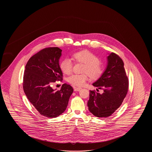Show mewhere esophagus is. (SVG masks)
<instances>
[{
    "instance_id": "1",
    "label": "esophagus",
    "mask_w": 152,
    "mask_h": 152,
    "mask_svg": "<svg viewBox=\"0 0 152 152\" xmlns=\"http://www.w3.org/2000/svg\"><path fill=\"white\" fill-rule=\"evenodd\" d=\"M81 89V88H80V87H75L74 88V91L75 92L76 91H80Z\"/></svg>"
}]
</instances>
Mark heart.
I'll return each mask as SVG.
<instances>
[{"instance_id":"1","label":"heart","mask_w":152,"mask_h":152,"mask_svg":"<svg viewBox=\"0 0 152 152\" xmlns=\"http://www.w3.org/2000/svg\"><path fill=\"white\" fill-rule=\"evenodd\" d=\"M73 58L76 61L85 64L84 72L87 73L92 78L96 79L101 75L102 69L99 64L100 59L91 52L88 50L80 51L73 55ZM60 67L64 73L69 74L72 71V62L69 58H65L60 63ZM88 80L86 74H74L68 78V81L73 86L80 87L84 86Z\"/></svg>"}]
</instances>
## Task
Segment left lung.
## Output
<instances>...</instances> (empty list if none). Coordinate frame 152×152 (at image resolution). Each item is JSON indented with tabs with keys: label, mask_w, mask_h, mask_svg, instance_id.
<instances>
[{
	"label": "left lung",
	"mask_w": 152,
	"mask_h": 152,
	"mask_svg": "<svg viewBox=\"0 0 152 152\" xmlns=\"http://www.w3.org/2000/svg\"><path fill=\"white\" fill-rule=\"evenodd\" d=\"M107 65L101 77L93 86L103 89L100 94L90 91L88 109L94 116L105 118L112 115L121 105L128 91L129 81L123 60L112 52L107 57Z\"/></svg>",
	"instance_id": "left-lung-1"
}]
</instances>
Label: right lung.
<instances>
[{
    "label": "right lung",
    "instance_id": "1",
    "mask_svg": "<svg viewBox=\"0 0 152 152\" xmlns=\"http://www.w3.org/2000/svg\"><path fill=\"white\" fill-rule=\"evenodd\" d=\"M62 50L58 47L45 48L32 56L25 67L23 89L29 102L43 116L54 118L64 112L72 87L64 84L60 90L52 84L63 79L59 65Z\"/></svg>",
    "mask_w": 152,
    "mask_h": 152
}]
</instances>
